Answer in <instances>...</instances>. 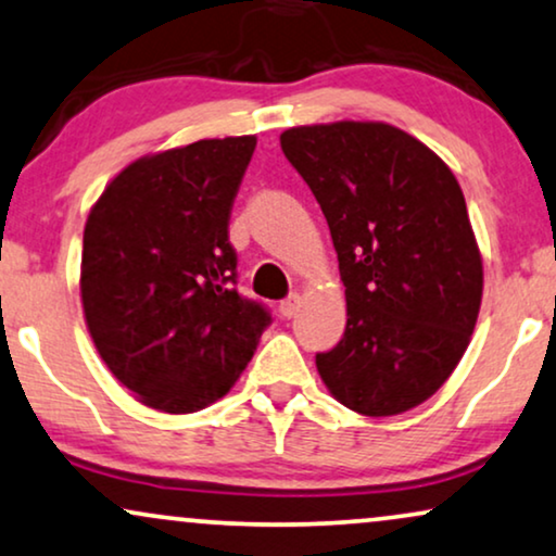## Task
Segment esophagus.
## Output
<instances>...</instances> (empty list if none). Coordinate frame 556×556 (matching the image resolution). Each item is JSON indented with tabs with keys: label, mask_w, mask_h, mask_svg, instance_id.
<instances>
[{
	"label": "esophagus",
	"mask_w": 556,
	"mask_h": 556,
	"mask_svg": "<svg viewBox=\"0 0 556 556\" xmlns=\"http://www.w3.org/2000/svg\"><path fill=\"white\" fill-rule=\"evenodd\" d=\"M299 306H301V295L291 293L288 299L280 301L278 312H280V316H283V319H291V316H295V312H299Z\"/></svg>",
	"instance_id": "esophagus-1"
}]
</instances>
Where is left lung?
I'll list each match as a JSON object with an SVG mask.
<instances>
[{
    "mask_svg": "<svg viewBox=\"0 0 556 556\" xmlns=\"http://www.w3.org/2000/svg\"><path fill=\"white\" fill-rule=\"evenodd\" d=\"M280 148L319 201L348 327L316 355L327 391L363 416L431 399L463 359L482 301V255L457 178L388 122L291 127Z\"/></svg>",
    "mask_w": 556,
    "mask_h": 556,
    "instance_id": "obj_1",
    "label": "left lung"
}]
</instances>
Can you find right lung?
I'll return each mask as SVG.
<instances>
[{
	"mask_svg": "<svg viewBox=\"0 0 556 556\" xmlns=\"http://www.w3.org/2000/svg\"><path fill=\"white\" fill-rule=\"evenodd\" d=\"M257 137H214L125 165L84 227L93 348L148 408L193 414L237 383L268 312L235 288L229 212Z\"/></svg>",
	"mask_w": 556,
	"mask_h": 556,
	"instance_id": "obj_1",
	"label": "right lung"
}]
</instances>
